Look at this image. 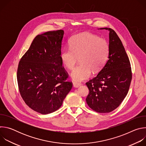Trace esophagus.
Returning a JSON list of instances; mask_svg holds the SVG:
<instances>
[{
    "mask_svg": "<svg viewBox=\"0 0 146 146\" xmlns=\"http://www.w3.org/2000/svg\"><path fill=\"white\" fill-rule=\"evenodd\" d=\"M73 86H74L75 88H77V87H80V86L81 85V83L78 82H73Z\"/></svg>",
    "mask_w": 146,
    "mask_h": 146,
    "instance_id": "34e87169",
    "label": "esophagus"
}]
</instances>
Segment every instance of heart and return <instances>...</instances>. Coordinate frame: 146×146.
<instances>
[{"instance_id":"b5f03b06","label":"heart","mask_w":146,"mask_h":146,"mask_svg":"<svg viewBox=\"0 0 146 146\" xmlns=\"http://www.w3.org/2000/svg\"><path fill=\"white\" fill-rule=\"evenodd\" d=\"M70 47L64 48L60 53L62 64L72 69L78 59L80 64L71 73L77 81L88 78L94 72L99 71L105 65L109 56L110 46L108 41L89 33L83 32L74 35L69 40Z\"/></svg>"}]
</instances>
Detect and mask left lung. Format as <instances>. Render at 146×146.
<instances>
[{
    "mask_svg": "<svg viewBox=\"0 0 146 146\" xmlns=\"http://www.w3.org/2000/svg\"><path fill=\"white\" fill-rule=\"evenodd\" d=\"M109 31L110 51L108 59L98 75L86 82L89 94L88 106L96 112L110 113L117 108L126 97L132 73L129 58L116 32Z\"/></svg>",
    "mask_w": 146,
    "mask_h": 146,
    "instance_id": "8db88e82",
    "label": "left lung"
}]
</instances>
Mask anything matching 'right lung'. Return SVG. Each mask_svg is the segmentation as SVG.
Wrapping results in <instances>:
<instances>
[{"label":"right lung","instance_id":"1","mask_svg":"<svg viewBox=\"0 0 146 146\" xmlns=\"http://www.w3.org/2000/svg\"><path fill=\"white\" fill-rule=\"evenodd\" d=\"M64 34L59 29L37 35L18 64L20 95L30 108L41 114L59 109L73 86L60 59Z\"/></svg>","mask_w":146,"mask_h":146}]
</instances>
